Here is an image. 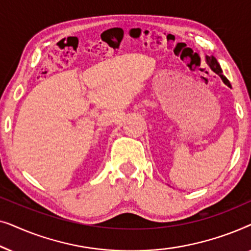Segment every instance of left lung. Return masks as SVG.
Wrapping results in <instances>:
<instances>
[{
    "label": "left lung",
    "instance_id": "left-lung-1",
    "mask_svg": "<svg viewBox=\"0 0 251 251\" xmlns=\"http://www.w3.org/2000/svg\"><path fill=\"white\" fill-rule=\"evenodd\" d=\"M205 59H207V64L209 65V67H210L211 70L214 71L216 74H218L219 76H221L223 82H224V83H225L226 85H228V87H231V83H229V81L224 76V75H223V71H222L221 66H219L217 59H216V58H215L214 56H211V57H208V56H207V57H205Z\"/></svg>",
    "mask_w": 251,
    "mask_h": 251
}]
</instances>
